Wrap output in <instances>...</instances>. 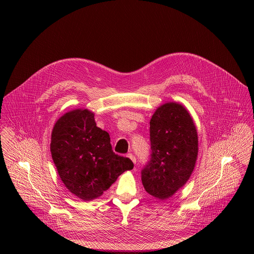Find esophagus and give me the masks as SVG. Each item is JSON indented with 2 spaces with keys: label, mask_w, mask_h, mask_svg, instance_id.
I'll use <instances>...</instances> for the list:
<instances>
[{
  "label": "esophagus",
  "mask_w": 254,
  "mask_h": 254,
  "mask_svg": "<svg viewBox=\"0 0 254 254\" xmlns=\"http://www.w3.org/2000/svg\"><path fill=\"white\" fill-rule=\"evenodd\" d=\"M127 157L132 161V163H133V164H135V163H136V159H135V157H134L132 154H128V155H127Z\"/></svg>",
  "instance_id": "obj_1"
}]
</instances>
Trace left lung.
<instances>
[{"instance_id": "left-lung-1", "label": "left lung", "mask_w": 254, "mask_h": 254, "mask_svg": "<svg viewBox=\"0 0 254 254\" xmlns=\"http://www.w3.org/2000/svg\"><path fill=\"white\" fill-rule=\"evenodd\" d=\"M152 158L141 171L144 190L166 200L190 179L198 157V133L187 108L178 102L159 106L150 122Z\"/></svg>"}]
</instances>
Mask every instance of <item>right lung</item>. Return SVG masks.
Wrapping results in <instances>:
<instances>
[{
    "label": "right lung",
    "mask_w": 254,
    "mask_h": 254,
    "mask_svg": "<svg viewBox=\"0 0 254 254\" xmlns=\"http://www.w3.org/2000/svg\"><path fill=\"white\" fill-rule=\"evenodd\" d=\"M50 152L65 187L83 201L100 197L132 162L113 152L108 132L96 127L94 114L77 108L60 117L51 133Z\"/></svg>",
    "instance_id": "1"
}]
</instances>
